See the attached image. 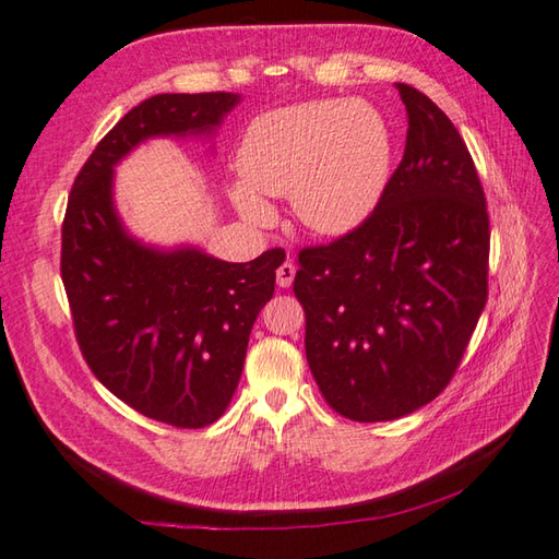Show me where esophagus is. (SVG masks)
<instances>
[{
	"mask_svg": "<svg viewBox=\"0 0 559 559\" xmlns=\"http://www.w3.org/2000/svg\"><path fill=\"white\" fill-rule=\"evenodd\" d=\"M276 281L281 288H290L295 281V264L293 261H283V264L276 269Z\"/></svg>",
	"mask_w": 559,
	"mask_h": 559,
	"instance_id": "1",
	"label": "esophagus"
}]
</instances>
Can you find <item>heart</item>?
<instances>
[{"mask_svg":"<svg viewBox=\"0 0 559 559\" xmlns=\"http://www.w3.org/2000/svg\"><path fill=\"white\" fill-rule=\"evenodd\" d=\"M385 118L366 102H302L273 108L247 126L237 150L239 179L229 201L251 225H269V201L317 235H346L373 213L390 177Z\"/></svg>","mask_w":559,"mask_h":559,"instance_id":"obj_1","label":"heart"}]
</instances>
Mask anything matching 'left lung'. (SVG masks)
Returning a JSON list of instances; mask_svg holds the SVG:
<instances>
[{
  "label": "left lung",
  "instance_id": "1",
  "mask_svg": "<svg viewBox=\"0 0 559 559\" xmlns=\"http://www.w3.org/2000/svg\"><path fill=\"white\" fill-rule=\"evenodd\" d=\"M404 157L373 215L298 254L305 354L324 400L354 421H390L453 378L487 302L489 217L465 142L439 106L397 84Z\"/></svg>",
  "mask_w": 559,
  "mask_h": 559
}]
</instances>
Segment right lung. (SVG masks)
<instances>
[{
	"instance_id": "obj_1",
	"label": "right lung",
	"mask_w": 559,
	"mask_h": 559,
	"mask_svg": "<svg viewBox=\"0 0 559 559\" xmlns=\"http://www.w3.org/2000/svg\"><path fill=\"white\" fill-rule=\"evenodd\" d=\"M239 102L157 94L135 106L86 159L62 223V283L86 364L128 407L179 429L223 417L286 251L233 264L195 245L142 242L116 207V167L155 138L211 142Z\"/></svg>"
}]
</instances>
